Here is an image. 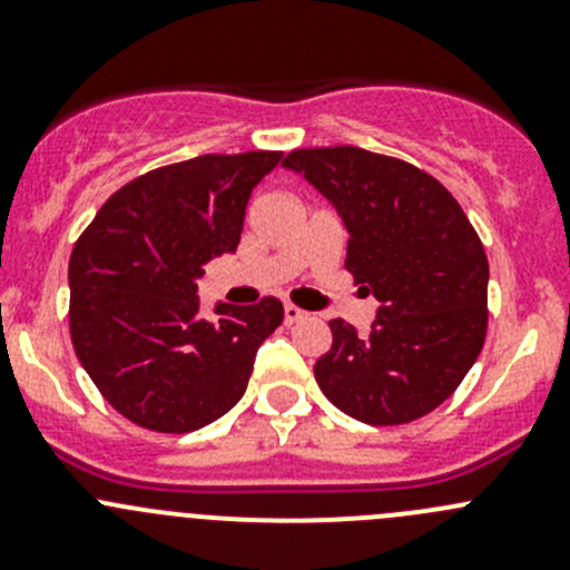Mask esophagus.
I'll list each match as a JSON object with an SVG mask.
<instances>
[{
	"instance_id": "obj_1",
	"label": "esophagus",
	"mask_w": 570,
	"mask_h": 570,
	"mask_svg": "<svg viewBox=\"0 0 570 570\" xmlns=\"http://www.w3.org/2000/svg\"><path fill=\"white\" fill-rule=\"evenodd\" d=\"M301 320H306V312H303V308H297V306H292V303H286V306H284V322H286V325H292V322H301Z\"/></svg>"
}]
</instances>
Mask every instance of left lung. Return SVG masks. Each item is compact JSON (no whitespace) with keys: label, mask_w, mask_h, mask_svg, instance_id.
I'll return each instance as SVG.
<instances>
[{"label":"left lung","mask_w":570,"mask_h":570,"mask_svg":"<svg viewBox=\"0 0 570 570\" xmlns=\"http://www.w3.org/2000/svg\"><path fill=\"white\" fill-rule=\"evenodd\" d=\"M284 168L331 200L350 234L344 267L381 303L370 336L331 320L322 394L366 424L424 416L485 342L488 258L469 217L433 176L364 148H297Z\"/></svg>","instance_id":"obj_1"}]
</instances>
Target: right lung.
I'll return each instance as SVG.
<instances>
[{
  "label": "right lung",
  "mask_w": 570,
  "mask_h": 570,
  "mask_svg": "<svg viewBox=\"0 0 570 570\" xmlns=\"http://www.w3.org/2000/svg\"><path fill=\"white\" fill-rule=\"evenodd\" d=\"M278 163V151H248L165 165L120 187L73 245V350L129 422L193 433L243 400L284 306L217 303L206 320L198 278L237 250L253 187Z\"/></svg>",
  "instance_id": "obj_1"
}]
</instances>
